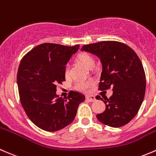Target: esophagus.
Here are the masks:
<instances>
[{
	"mask_svg": "<svg viewBox=\"0 0 156 156\" xmlns=\"http://www.w3.org/2000/svg\"><path fill=\"white\" fill-rule=\"evenodd\" d=\"M86 99L88 101L92 102L94 101H95V97H94V95H89V94H87V95L86 96Z\"/></svg>",
	"mask_w": 156,
	"mask_h": 156,
	"instance_id": "1",
	"label": "esophagus"
}]
</instances>
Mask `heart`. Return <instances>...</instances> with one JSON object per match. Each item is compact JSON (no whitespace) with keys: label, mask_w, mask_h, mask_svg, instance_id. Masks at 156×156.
<instances>
[{"label":"heart","mask_w":156,"mask_h":156,"mask_svg":"<svg viewBox=\"0 0 156 156\" xmlns=\"http://www.w3.org/2000/svg\"><path fill=\"white\" fill-rule=\"evenodd\" d=\"M76 61L79 63L81 64L87 69H91L94 67V57L88 52H80L76 55ZM65 77H68L70 76V68L68 65H66L65 67ZM92 85L91 81H79L75 83V89L81 91H86L89 89Z\"/></svg>","instance_id":"heart-1"}]
</instances>
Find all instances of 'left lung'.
<instances>
[{
  "instance_id": "8db88e82",
  "label": "left lung",
  "mask_w": 156,
  "mask_h": 156,
  "mask_svg": "<svg viewBox=\"0 0 156 156\" xmlns=\"http://www.w3.org/2000/svg\"><path fill=\"white\" fill-rule=\"evenodd\" d=\"M82 51L99 58L102 72L99 90L113 88L110 98L96 96L106 104L104 112L97 119L113 128L128 124L139 111L146 91V75L144 67L136 52L125 43L117 41L84 45Z\"/></svg>"
}]
</instances>
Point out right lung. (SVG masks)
Returning <instances> with one entry per match:
<instances>
[{
  "instance_id": "1",
  "label": "right lung",
  "mask_w": 156,
  "mask_h": 156,
  "mask_svg": "<svg viewBox=\"0 0 156 156\" xmlns=\"http://www.w3.org/2000/svg\"><path fill=\"white\" fill-rule=\"evenodd\" d=\"M80 45H38L19 64L17 85L22 107L30 121L46 131H57L74 119L84 94L70 91L67 98L56 94V85L65 80V67Z\"/></svg>"
}]
</instances>
